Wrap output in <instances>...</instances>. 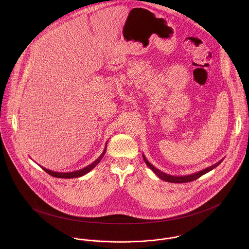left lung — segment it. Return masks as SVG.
<instances>
[{
	"instance_id": "left-lung-1",
	"label": "left lung",
	"mask_w": 249,
	"mask_h": 249,
	"mask_svg": "<svg viewBox=\"0 0 249 249\" xmlns=\"http://www.w3.org/2000/svg\"><path fill=\"white\" fill-rule=\"evenodd\" d=\"M142 157H143V160H144L146 166H147L148 168H150V169L152 170V172H153L158 178H161L162 180H165V181H167V182H171V183H186V182L194 181V180H196V179L202 177V176L205 175L206 173L212 171L215 167H217V166L221 163V161H222V160H221V161L215 163L213 166H211V167H209V168H207V169H205V170H203V171H201V172H198V173H196V174L191 175V176H187V177H173V176H169V175H166V174L160 172L159 170H157L156 168H154V167L145 159L144 156H142Z\"/></svg>"
}]
</instances>
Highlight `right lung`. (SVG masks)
Returning a JSON list of instances; mask_svg holds the SVG:
<instances>
[{
	"label": "right lung",
	"mask_w": 249,
	"mask_h": 249,
	"mask_svg": "<svg viewBox=\"0 0 249 249\" xmlns=\"http://www.w3.org/2000/svg\"><path fill=\"white\" fill-rule=\"evenodd\" d=\"M106 151H107V147H106V149L104 150V152L102 153V155L95 161V162H93L91 165H89V166H87L86 168H84V169H81V170H79V171H76V172H72V173H55V172H52V171H49V170H47V169H45V168H43V167H41L47 174H49L50 176H52V177H53V178H79V177H82V176H84V175H86L87 173H89L92 169H94L98 164H99V162L103 159V157H104V155H105V153H106Z\"/></svg>",
	"instance_id": "1"
}]
</instances>
